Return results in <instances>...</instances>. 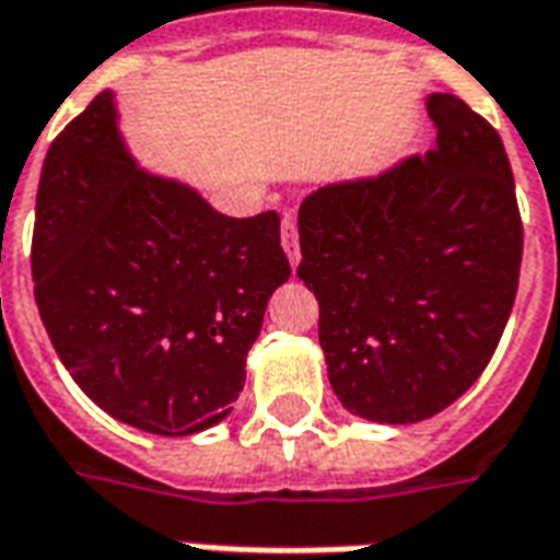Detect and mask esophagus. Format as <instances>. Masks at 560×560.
<instances>
[{"label": "esophagus", "mask_w": 560, "mask_h": 560, "mask_svg": "<svg viewBox=\"0 0 560 560\" xmlns=\"http://www.w3.org/2000/svg\"><path fill=\"white\" fill-rule=\"evenodd\" d=\"M281 245L288 252V260L296 267V260H300V231H296V221L291 215L281 219Z\"/></svg>", "instance_id": "esophagus-1"}]
</instances>
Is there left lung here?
<instances>
[{
  "label": "left lung",
  "instance_id": "left-lung-1",
  "mask_svg": "<svg viewBox=\"0 0 560 560\" xmlns=\"http://www.w3.org/2000/svg\"><path fill=\"white\" fill-rule=\"evenodd\" d=\"M434 149L300 207L296 276L320 305L329 384L389 425L444 411L482 375L513 312L522 219L504 143L456 95H432Z\"/></svg>",
  "mask_w": 560,
  "mask_h": 560
}]
</instances>
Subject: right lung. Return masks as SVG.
<instances>
[{
	"mask_svg": "<svg viewBox=\"0 0 560 560\" xmlns=\"http://www.w3.org/2000/svg\"><path fill=\"white\" fill-rule=\"evenodd\" d=\"M288 276L279 212L231 219L195 188L140 171L110 92L47 149L35 303L62 365L116 420L167 438L224 420Z\"/></svg>",
	"mask_w": 560,
	"mask_h": 560,
	"instance_id": "obj_1",
	"label": "right lung"
}]
</instances>
